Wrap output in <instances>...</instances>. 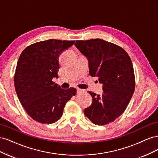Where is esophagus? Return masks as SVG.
I'll use <instances>...</instances> for the list:
<instances>
[{"label":"esophagus","mask_w":158,"mask_h":158,"mask_svg":"<svg viewBox=\"0 0 158 158\" xmlns=\"http://www.w3.org/2000/svg\"><path fill=\"white\" fill-rule=\"evenodd\" d=\"M84 92V89H82L80 88H77V94H80V93H82Z\"/></svg>","instance_id":"esophagus-1"}]
</instances>
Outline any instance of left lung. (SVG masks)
<instances>
[{
  "label": "left lung",
  "mask_w": 158,
  "mask_h": 158,
  "mask_svg": "<svg viewBox=\"0 0 158 158\" xmlns=\"http://www.w3.org/2000/svg\"><path fill=\"white\" fill-rule=\"evenodd\" d=\"M74 45L88 59L90 76L103 84L101 95L88 92L92 103L85 115L95 125H107L125 111L135 92L131 59L122 47L101 39L78 40Z\"/></svg>",
  "instance_id": "1"
}]
</instances>
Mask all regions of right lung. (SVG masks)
<instances>
[{"label":"right lung","instance_id":"obj_1","mask_svg":"<svg viewBox=\"0 0 158 158\" xmlns=\"http://www.w3.org/2000/svg\"><path fill=\"white\" fill-rule=\"evenodd\" d=\"M75 41L49 40L35 43L22 51L14 74V86L21 104L37 122L51 124L61 118L65 105L76 94L52 82L58 78L60 53Z\"/></svg>","mask_w":158,"mask_h":158}]
</instances>
